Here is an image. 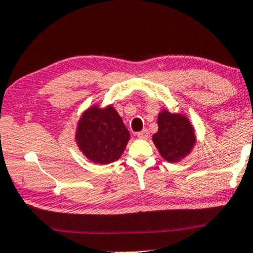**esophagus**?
<instances>
[{"mask_svg":"<svg viewBox=\"0 0 253 253\" xmlns=\"http://www.w3.org/2000/svg\"><path fill=\"white\" fill-rule=\"evenodd\" d=\"M137 137H139V139H144V140H147L148 137H149V133H148V129H143L142 132L137 133Z\"/></svg>","mask_w":253,"mask_h":253,"instance_id":"34e87169","label":"esophagus"}]
</instances>
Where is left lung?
<instances>
[{"label":"left lung","mask_w":253,"mask_h":253,"mask_svg":"<svg viewBox=\"0 0 253 253\" xmlns=\"http://www.w3.org/2000/svg\"><path fill=\"white\" fill-rule=\"evenodd\" d=\"M158 132L153 141L162 157L168 162H177L193 148L195 136L190 121L180 114L168 111L160 113L157 119Z\"/></svg>","instance_id":"obj_1"}]
</instances>
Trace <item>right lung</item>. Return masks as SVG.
<instances>
[{
  "label": "right lung",
  "instance_id": "add662e5",
  "mask_svg": "<svg viewBox=\"0 0 253 253\" xmlns=\"http://www.w3.org/2000/svg\"><path fill=\"white\" fill-rule=\"evenodd\" d=\"M129 140V132L112 106L91 107L79 123L76 141L90 161L107 164L119 160Z\"/></svg>",
  "mask_w": 253,
  "mask_h": 253
}]
</instances>
